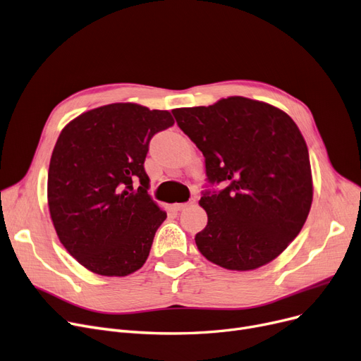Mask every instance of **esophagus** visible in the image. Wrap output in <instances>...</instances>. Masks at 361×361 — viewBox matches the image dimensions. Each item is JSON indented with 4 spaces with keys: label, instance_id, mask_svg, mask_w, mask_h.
<instances>
[{
    "label": "esophagus",
    "instance_id": "34e87169",
    "mask_svg": "<svg viewBox=\"0 0 361 361\" xmlns=\"http://www.w3.org/2000/svg\"><path fill=\"white\" fill-rule=\"evenodd\" d=\"M194 204H195V198H191V200L188 201V202L173 204V209H175V210H178V212H180V210H185V209H188V207H191V205H194Z\"/></svg>",
    "mask_w": 361,
    "mask_h": 361
}]
</instances>
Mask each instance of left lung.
<instances>
[{
	"mask_svg": "<svg viewBox=\"0 0 361 361\" xmlns=\"http://www.w3.org/2000/svg\"><path fill=\"white\" fill-rule=\"evenodd\" d=\"M178 126L205 159L212 185L200 205L207 226L195 235L200 252L229 270H254L295 239L313 201L307 144L285 111L244 97L209 107L175 109Z\"/></svg>",
	"mask_w": 361,
	"mask_h": 361,
	"instance_id": "left-lung-1",
	"label": "left lung"
}]
</instances>
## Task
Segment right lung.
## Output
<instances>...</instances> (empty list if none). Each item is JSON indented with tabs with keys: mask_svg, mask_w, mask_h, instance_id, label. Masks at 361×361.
<instances>
[{
	"mask_svg": "<svg viewBox=\"0 0 361 361\" xmlns=\"http://www.w3.org/2000/svg\"><path fill=\"white\" fill-rule=\"evenodd\" d=\"M175 123L166 110L116 102L66 125L48 170V207L68 254L101 276L144 266L167 217L147 192L154 135Z\"/></svg>",
	"mask_w": 361,
	"mask_h": 361,
	"instance_id": "obj_1",
	"label": "right lung"
}]
</instances>
